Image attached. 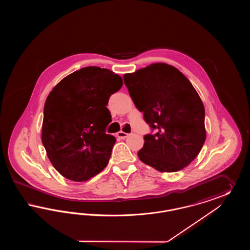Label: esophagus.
Listing matches in <instances>:
<instances>
[{
	"label": "esophagus",
	"instance_id": "obj_1",
	"mask_svg": "<svg viewBox=\"0 0 250 250\" xmlns=\"http://www.w3.org/2000/svg\"><path fill=\"white\" fill-rule=\"evenodd\" d=\"M128 136H129V134H127V133H125V132H123V131H119V132L117 133V137H118L119 139H122V140L127 138Z\"/></svg>",
	"mask_w": 250,
	"mask_h": 250
}]
</instances>
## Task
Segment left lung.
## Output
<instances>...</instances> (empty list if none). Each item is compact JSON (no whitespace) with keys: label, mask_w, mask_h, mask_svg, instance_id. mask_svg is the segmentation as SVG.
<instances>
[{"label":"left lung","mask_w":250,"mask_h":250,"mask_svg":"<svg viewBox=\"0 0 250 250\" xmlns=\"http://www.w3.org/2000/svg\"><path fill=\"white\" fill-rule=\"evenodd\" d=\"M124 82L145 122L156 130L144 136L139 158L162 172L188 166L202 150L206 131L203 103L188 78L157 62L125 74Z\"/></svg>","instance_id":"left-lung-1"}]
</instances>
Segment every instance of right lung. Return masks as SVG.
I'll return each mask as SVG.
<instances>
[{"instance_id":"obj_1","label":"right lung","mask_w":250,"mask_h":250,"mask_svg":"<svg viewBox=\"0 0 250 250\" xmlns=\"http://www.w3.org/2000/svg\"><path fill=\"white\" fill-rule=\"evenodd\" d=\"M122 85V78L114 72L87 66L62 79L49 93L42 143L63 177L83 182L107 166L116 139L106 134L111 122L106 106Z\"/></svg>"}]
</instances>
